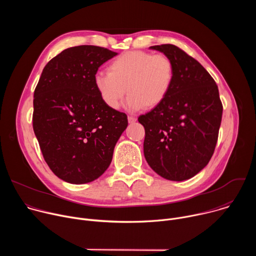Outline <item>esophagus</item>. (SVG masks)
I'll return each instance as SVG.
<instances>
[{
	"label": "esophagus",
	"instance_id": "obj_1",
	"mask_svg": "<svg viewBox=\"0 0 256 256\" xmlns=\"http://www.w3.org/2000/svg\"><path fill=\"white\" fill-rule=\"evenodd\" d=\"M128 122L130 124H134V122H136V118H134V116H128Z\"/></svg>",
	"mask_w": 256,
	"mask_h": 256
}]
</instances>
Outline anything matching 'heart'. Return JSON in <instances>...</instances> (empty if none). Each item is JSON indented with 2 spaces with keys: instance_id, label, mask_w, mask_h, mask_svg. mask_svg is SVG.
I'll return each mask as SVG.
<instances>
[{
  "instance_id": "obj_1",
  "label": "heart",
  "mask_w": 256,
  "mask_h": 256,
  "mask_svg": "<svg viewBox=\"0 0 256 256\" xmlns=\"http://www.w3.org/2000/svg\"><path fill=\"white\" fill-rule=\"evenodd\" d=\"M174 81V66L164 54L126 52L108 64V72L94 76V85L102 101L112 109L120 107L126 90L130 110L153 108L164 101Z\"/></svg>"
}]
</instances>
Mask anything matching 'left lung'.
<instances>
[{
  "instance_id": "obj_1",
  "label": "left lung",
  "mask_w": 256,
  "mask_h": 256,
  "mask_svg": "<svg viewBox=\"0 0 256 256\" xmlns=\"http://www.w3.org/2000/svg\"><path fill=\"white\" fill-rule=\"evenodd\" d=\"M151 48L172 60L174 81L164 101L138 118L144 128V158L163 178L186 180L214 152L223 104L214 80L196 58L173 44Z\"/></svg>"
}]
</instances>
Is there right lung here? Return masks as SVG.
Wrapping results in <instances>:
<instances>
[{"instance_id":"obj_1","label":"right lung","mask_w":256,"mask_h":256,"mask_svg":"<svg viewBox=\"0 0 256 256\" xmlns=\"http://www.w3.org/2000/svg\"><path fill=\"white\" fill-rule=\"evenodd\" d=\"M118 54L105 48H68L44 66L34 90L32 126L50 170L72 184L91 182L110 165L128 126L94 85L98 68Z\"/></svg>"}]
</instances>
